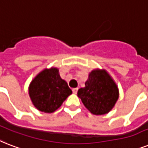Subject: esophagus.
I'll return each instance as SVG.
<instances>
[{
	"instance_id": "1",
	"label": "esophagus",
	"mask_w": 148,
	"mask_h": 148,
	"mask_svg": "<svg viewBox=\"0 0 148 148\" xmlns=\"http://www.w3.org/2000/svg\"><path fill=\"white\" fill-rule=\"evenodd\" d=\"M78 90H79L78 88H74V89H73V93H75V94H76V93H77V92H78Z\"/></svg>"
}]
</instances>
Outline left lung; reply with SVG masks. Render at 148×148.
<instances>
[{"instance_id": "1", "label": "left lung", "mask_w": 148, "mask_h": 148, "mask_svg": "<svg viewBox=\"0 0 148 148\" xmlns=\"http://www.w3.org/2000/svg\"><path fill=\"white\" fill-rule=\"evenodd\" d=\"M77 94L84 106L95 115L108 113L119 97L115 82L106 71L99 69L90 73L85 87L78 90Z\"/></svg>"}]
</instances>
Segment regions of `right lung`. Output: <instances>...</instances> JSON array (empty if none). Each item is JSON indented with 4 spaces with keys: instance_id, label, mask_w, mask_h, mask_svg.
<instances>
[{
    "instance_id": "obj_1",
    "label": "right lung",
    "mask_w": 148,
    "mask_h": 148,
    "mask_svg": "<svg viewBox=\"0 0 148 148\" xmlns=\"http://www.w3.org/2000/svg\"><path fill=\"white\" fill-rule=\"evenodd\" d=\"M72 92L56 68L42 71L29 86V95L34 106L45 113H53Z\"/></svg>"
}]
</instances>
